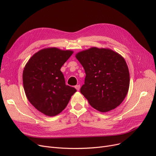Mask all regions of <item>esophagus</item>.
Segmentation results:
<instances>
[{"mask_svg": "<svg viewBox=\"0 0 156 156\" xmlns=\"http://www.w3.org/2000/svg\"><path fill=\"white\" fill-rule=\"evenodd\" d=\"M75 88L78 91V90H80V85H76V86H75Z\"/></svg>", "mask_w": 156, "mask_h": 156, "instance_id": "esophagus-1", "label": "esophagus"}]
</instances>
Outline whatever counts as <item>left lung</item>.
Masks as SVG:
<instances>
[{
  "label": "left lung",
  "mask_w": 156,
  "mask_h": 156,
  "mask_svg": "<svg viewBox=\"0 0 156 156\" xmlns=\"http://www.w3.org/2000/svg\"><path fill=\"white\" fill-rule=\"evenodd\" d=\"M86 76L80 92L92 108L102 112L115 109L123 101L129 85L125 59L109 48L92 47L76 54Z\"/></svg>",
  "instance_id": "1"
}]
</instances>
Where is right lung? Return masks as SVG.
Returning <instances> with one entry per match:
<instances>
[{
  "label": "right lung",
  "instance_id": "add662e5",
  "mask_svg": "<svg viewBox=\"0 0 156 156\" xmlns=\"http://www.w3.org/2000/svg\"><path fill=\"white\" fill-rule=\"evenodd\" d=\"M73 53L52 47L35 53L23 73L24 92L30 102L45 115L54 116L66 107L76 92L66 85L61 68Z\"/></svg>",
  "mask_w": 156,
  "mask_h": 156
}]
</instances>
